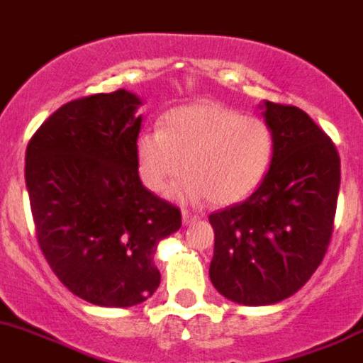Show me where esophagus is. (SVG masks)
Returning a JSON list of instances; mask_svg holds the SVG:
<instances>
[{"label":"esophagus","mask_w":363,"mask_h":363,"mask_svg":"<svg viewBox=\"0 0 363 363\" xmlns=\"http://www.w3.org/2000/svg\"><path fill=\"white\" fill-rule=\"evenodd\" d=\"M182 219H184V224L185 226H189V224L196 223V220H199V216H196V213H191L189 210H184L182 212Z\"/></svg>","instance_id":"obj_1"}]
</instances>
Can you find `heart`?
<instances>
[{"instance_id":"1","label":"heart","mask_w":363,"mask_h":363,"mask_svg":"<svg viewBox=\"0 0 363 363\" xmlns=\"http://www.w3.org/2000/svg\"><path fill=\"white\" fill-rule=\"evenodd\" d=\"M272 155L274 137L264 119L213 101L174 108L160 132H143L135 143L139 176L151 192L167 191L187 171L171 194L216 205L242 201L257 191Z\"/></svg>"}]
</instances>
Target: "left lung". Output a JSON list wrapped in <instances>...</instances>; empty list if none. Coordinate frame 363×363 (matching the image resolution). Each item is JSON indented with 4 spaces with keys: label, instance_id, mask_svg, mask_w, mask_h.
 I'll return each instance as SVG.
<instances>
[{
    "label": "left lung",
    "instance_id": "obj_1",
    "mask_svg": "<svg viewBox=\"0 0 363 363\" xmlns=\"http://www.w3.org/2000/svg\"><path fill=\"white\" fill-rule=\"evenodd\" d=\"M274 137L271 167L239 205L210 213L216 233L210 279L247 306L291 298L315 272L333 231L340 158L330 137L298 106L264 101Z\"/></svg>",
    "mask_w": 363,
    "mask_h": 363
}]
</instances>
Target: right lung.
I'll use <instances>...</instances> for the list:
<instances>
[{
	"mask_svg": "<svg viewBox=\"0 0 363 363\" xmlns=\"http://www.w3.org/2000/svg\"><path fill=\"white\" fill-rule=\"evenodd\" d=\"M143 99L119 89L51 113L26 147V189L37 240L65 287L98 306L126 308L160 285L158 242L182 213L139 178Z\"/></svg>",
	"mask_w": 363,
	"mask_h": 363,
	"instance_id": "1",
	"label": "right lung"
}]
</instances>
